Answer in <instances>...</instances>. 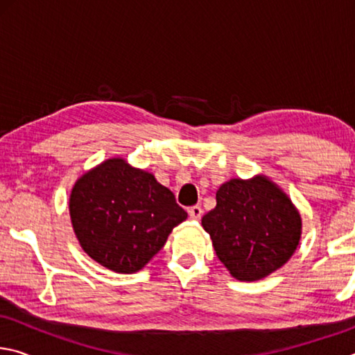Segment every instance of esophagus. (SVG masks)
I'll use <instances>...</instances> for the list:
<instances>
[{
  "mask_svg": "<svg viewBox=\"0 0 355 355\" xmlns=\"http://www.w3.org/2000/svg\"><path fill=\"white\" fill-rule=\"evenodd\" d=\"M202 213L203 211H202V208L199 205H194V207L188 208V214H189V218L192 220H199L202 218Z\"/></svg>",
  "mask_w": 355,
  "mask_h": 355,
  "instance_id": "esophagus-1",
  "label": "esophagus"
}]
</instances>
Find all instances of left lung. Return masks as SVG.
Segmentation results:
<instances>
[{
    "instance_id": "1",
    "label": "left lung",
    "mask_w": 355,
    "mask_h": 355,
    "mask_svg": "<svg viewBox=\"0 0 355 355\" xmlns=\"http://www.w3.org/2000/svg\"><path fill=\"white\" fill-rule=\"evenodd\" d=\"M216 255L233 277L254 282L290 260L302 220L284 191L268 177L232 178L216 192V207L202 218Z\"/></svg>"
}]
</instances>
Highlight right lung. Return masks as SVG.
Masks as SVG:
<instances>
[{
  "mask_svg": "<svg viewBox=\"0 0 355 355\" xmlns=\"http://www.w3.org/2000/svg\"><path fill=\"white\" fill-rule=\"evenodd\" d=\"M70 219L83 250L119 274L142 269L188 218L175 196L142 169L111 158L76 180Z\"/></svg>",
  "mask_w": 355,
  "mask_h": 355,
  "instance_id": "right-lung-1",
  "label": "right lung"
}]
</instances>
